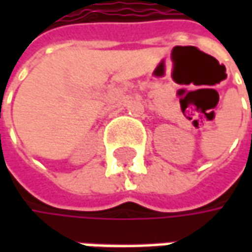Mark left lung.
<instances>
[{
  "label": "left lung",
  "mask_w": 252,
  "mask_h": 252,
  "mask_svg": "<svg viewBox=\"0 0 252 252\" xmlns=\"http://www.w3.org/2000/svg\"><path fill=\"white\" fill-rule=\"evenodd\" d=\"M251 111H252V108H251Z\"/></svg>",
  "instance_id": "obj_1"
}]
</instances>
